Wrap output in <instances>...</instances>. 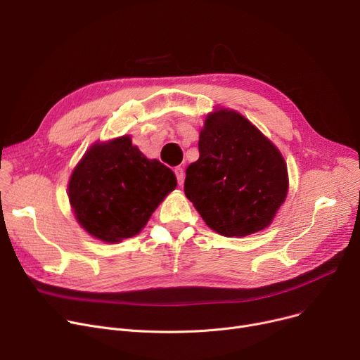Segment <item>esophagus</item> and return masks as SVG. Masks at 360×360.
Wrapping results in <instances>:
<instances>
[{
  "label": "esophagus",
  "mask_w": 360,
  "mask_h": 360,
  "mask_svg": "<svg viewBox=\"0 0 360 360\" xmlns=\"http://www.w3.org/2000/svg\"><path fill=\"white\" fill-rule=\"evenodd\" d=\"M175 175H176L178 184H179V185H182V184H184V179H185V172H184V169H182L181 166L175 167Z\"/></svg>",
  "instance_id": "esophagus-1"
}]
</instances>
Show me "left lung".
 I'll return each mask as SVG.
<instances>
[{
    "instance_id": "8db88e82",
    "label": "left lung",
    "mask_w": 360,
    "mask_h": 360,
    "mask_svg": "<svg viewBox=\"0 0 360 360\" xmlns=\"http://www.w3.org/2000/svg\"><path fill=\"white\" fill-rule=\"evenodd\" d=\"M198 151L184 191L209 228L229 238L267 228L288 194V167L273 143L224 109L207 117Z\"/></svg>"
}]
</instances>
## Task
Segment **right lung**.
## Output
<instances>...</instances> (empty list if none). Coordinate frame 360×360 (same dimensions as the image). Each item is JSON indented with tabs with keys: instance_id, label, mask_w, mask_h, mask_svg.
Returning <instances> with one entry per match:
<instances>
[{
	"instance_id": "right-lung-1",
	"label": "right lung",
	"mask_w": 360,
	"mask_h": 360,
	"mask_svg": "<svg viewBox=\"0 0 360 360\" xmlns=\"http://www.w3.org/2000/svg\"><path fill=\"white\" fill-rule=\"evenodd\" d=\"M175 186L172 170L121 137L87 151L71 175L68 198L83 228L113 243L137 235Z\"/></svg>"
}]
</instances>
